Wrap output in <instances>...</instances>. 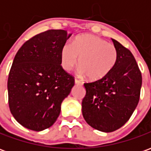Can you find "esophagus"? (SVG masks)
<instances>
[{"label": "esophagus", "mask_w": 151, "mask_h": 151, "mask_svg": "<svg viewBox=\"0 0 151 151\" xmlns=\"http://www.w3.org/2000/svg\"><path fill=\"white\" fill-rule=\"evenodd\" d=\"M75 84H77V85H82V82H81L78 79L75 78Z\"/></svg>", "instance_id": "34e87169"}]
</instances>
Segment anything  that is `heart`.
<instances>
[{
	"mask_svg": "<svg viewBox=\"0 0 151 151\" xmlns=\"http://www.w3.org/2000/svg\"><path fill=\"white\" fill-rule=\"evenodd\" d=\"M78 60L79 73L91 81L104 78L113 69L118 60V50L114 44L92 35H82L66 43L60 52L63 69L70 71Z\"/></svg>",
	"mask_w": 151,
	"mask_h": 151,
	"instance_id": "heart-1",
	"label": "heart"
}]
</instances>
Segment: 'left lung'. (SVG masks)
I'll return each instance as SVG.
<instances>
[{
  "label": "left lung",
  "mask_w": 151,
  "mask_h": 151,
  "mask_svg": "<svg viewBox=\"0 0 151 151\" xmlns=\"http://www.w3.org/2000/svg\"><path fill=\"white\" fill-rule=\"evenodd\" d=\"M118 50L116 65L104 78L84 83L82 115L89 125L113 132L126 123L139 102L142 73L129 50L112 39Z\"/></svg>",
  "instance_id": "1"
}]
</instances>
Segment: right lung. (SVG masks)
Masks as SVG:
<instances>
[{
  "instance_id": "1",
  "label": "right lung",
  "mask_w": 151,
  "mask_h": 151,
  "mask_svg": "<svg viewBox=\"0 0 151 151\" xmlns=\"http://www.w3.org/2000/svg\"><path fill=\"white\" fill-rule=\"evenodd\" d=\"M70 35L64 30H47L26 41L15 55L7 82L9 107L27 129L52 126L74 86V77L60 65L61 49Z\"/></svg>"
}]
</instances>
